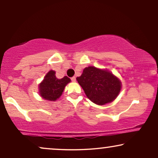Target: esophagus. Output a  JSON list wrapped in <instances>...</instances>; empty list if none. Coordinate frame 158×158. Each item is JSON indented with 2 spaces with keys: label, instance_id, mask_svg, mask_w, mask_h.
Listing matches in <instances>:
<instances>
[{
  "label": "esophagus",
  "instance_id": "esophagus-1",
  "mask_svg": "<svg viewBox=\"0 0 158 158\" xmlns=\"http://www.w3.org/2000/svg\"><path fill=\"white\" fill-rule=\"evenodd\" d=\"M71 81H76V77H72V78H71Z\"/></svg>",
  "mask_w": 158,
  "mask_h": 158
}]
</instances>
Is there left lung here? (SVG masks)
Segmentation results:
<instances>
[{"label":"left lung","mask_w":158,"mask_h":158,"mask_svg":"<svg viewBox=\"0 0 158 158\" xmlns=\"http://www.w3.org/2000/svg\"><path fill=\"white\" fill-rule=\"evenodd\" d=\"M77 80L87 97L98 106L113 102L122 88L121 81L111 72L94 66L85 68Z\"/></svg>","instance_id":"left-lung-1"}]
</instances>
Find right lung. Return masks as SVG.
Listing matches in <instances>:
<instances>
[{
  "label": "right lung",
  "instance_id": "add662e5",
  "mask_svg": "<svg viewBox=\"0 0 158 158\" xmlns=\"http://www.w3.org/2000/svg\"><path fill=\"white\" fill-rule=\"evenodd\" d=\"M70 79L68 77H64L62 79H59L56 77V71L50 70L39 85V95L46 100H57L62 94L65 86L70 82Z\"/></svg>",
  "mask_w": 158,
  "mask_h": 158
}]
</instances>
